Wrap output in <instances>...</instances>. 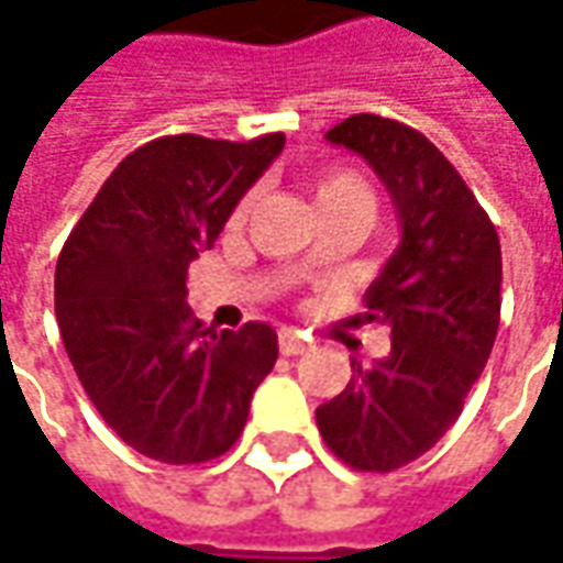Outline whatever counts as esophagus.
<instances>
[{
    "instance_id": "esophagus-1",
    "label": "esophagus",
    "mask_w": 563,
    "mask_h": 563,
    "mask_svg": "<svg viewBox=\"0 0 563 563\" xmlns=\"http://www.w3.org/2000/svg\"><path fill=\"white\" fill-rule=\"evenodd\" d=\"M306 349H309V340H306L303 333H297V331L278 333V352H282V355H303Z\"/></svg>"
}]
</instances>
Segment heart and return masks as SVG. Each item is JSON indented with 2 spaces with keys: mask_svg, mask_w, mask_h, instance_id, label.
I'll return each mask as SVG.
<instances>
[{
  "mask_svg": "<svg viewBox=\"0 0 563 563\" xmlns=\"http://www.w3.org/2000/svg\"><path fill=\"white\" fill-rule=\"evenodd\" d=\"M312 196H316V208L319 214H328V211H362V214L371 217L374 211V189L364 180L358 170L349 168H328L321 170L312 184ZM254 205V192H244L242 199L235 201L232 208L230 223L239 227L247 211Z\"/></svg>",
  "mask_w": 563,
  "mask_h": 563,
  "instance_id": "heart-1",
  "label": "heart"
}]
</instances>
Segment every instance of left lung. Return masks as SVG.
Listing matches in <instances>:
<instances>
[{"label": "left lung", "mask_w": 563, "mask_h": 563, "mask_svg": "<svg viewBox=\"0 0 563 563\" xmlns=\"http://www.w3.org/2000/svg\"><path fill=\"white\" fill-rule=\"evenodd\" d=\"M377 170L401 244L355 324H386L389 355L352 362L346 389L316 410L324 444L358 472H393L435 448L463 413L499 328V235L475 192L417 128L374 112L328 131Z\"/></svg>", "instance_id": "obj_1"}]
</instances>
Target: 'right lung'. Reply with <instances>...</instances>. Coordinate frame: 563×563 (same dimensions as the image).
I'll return each mask as SVG.
<instances>
[{
    "label": "right lung",
    "mask_w": 563,
    "mask_h": 563,
    "mask_svg": "<svg viewBox=\"0 0 563 563\" xmlns=\"http://www.w3.org/2000/svg\"><path fill=\"white\" fill-rule=\"evenodd\" d=\"M285 134L247 143L170 134L137 146L69 232L54 312L76 377L115 435L170 466L230 451L251 395L278 358L263 321L205 328L186 306V269L214 247Z\"/></svg>",
    "instance_id": "1"
}]
</instances>
